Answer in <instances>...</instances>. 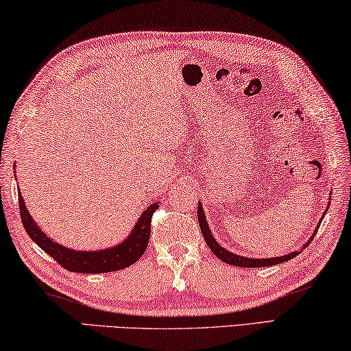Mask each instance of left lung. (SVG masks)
<instances>
[{"instance_id": "obj_1", "label": "left lung", "mask_w": 351, "mask_h": 351, "mask_svg": "<svg viewBox=\"0 0 351 351\" xmlns=\"http://www.w3.org/2000/svg\"><path fill=\"white\" fill-rule=\"evenodd\" d=\"M330 206V205H328ZM328 206H326V210H328ZM325 210V213H326ZM324 213V216H325ZM324 216L320 217L319 219V226L322 219H324ZM197 219H199V226H200V230H202V234L205 238V243L206 245L210 247V250L213 252V254L219 258L221 261L227 263V264H232V266H238V267H267V266H275V264H280V263H285V261H289L292 260V258L300 255V252L305 249V247H308V244L311 243L314 234L317 233V230H314V233L311 234V238H309L305 244L302 245V250H294L291 252V254L288 255H283V256H274V258H261V260H258V258H247V256H241V255H237L233 254V252H230L227 249H223V247L217 243L216 238L213 237V233H211V230L208 227V222H206L205 219V213H204V208H202V204L199 202V206H197ZM317 226V228H319Z\"/></svg>"}]
</instances>
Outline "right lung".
Instances as JSON below:
<instances>
[{"instance_id": "add662e5", "label": "right lung", "mask_w": 351, "mask_h": 351, "mask_svg": "<svg viewBox=\"0 0 351 351\" xmlns=\"http://www.w3.org/2000/svg\"><path fill=\"white\" fill-rule=\"evenodd\" d=\"M19 202L23 227L26 228L27 234H29L34 243L49 256H53L66 271L80 274H104L119 271V269L129 267L130 264L140 260V256L145 254L147 247L149 237H151L152 215L158 208L160 204L154 202L143 211L140 219L135 222L129 237L123 243L101 250H74L59 244L57 241H53L48 234L42 232V228L37 226L36 221L29 215V211H27L25 200H23L20 193Z\"/></svg>"}]
</instances>
